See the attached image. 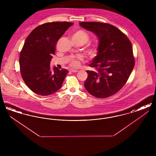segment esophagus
<instances>
[{
    "mask_svg": "<svg viewBox=\"0 0 156 156\" xmlns=\"http://www.w3.org/2000/svg\"><path fill=\"white\" fill-rule=\"evenodd\" d=\"M78 70L73 69H71L69 70V72H71V73H76V72H78Z\"/></svg>",
    "mask_w": 156,
    "mask_h": 156,
    "instance_id": "obj_1",
    "label": "esophagus"
}]
</instances>
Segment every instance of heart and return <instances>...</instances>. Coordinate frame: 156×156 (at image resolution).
I'll return each mask as SVG.
<instances>
[{
    "instance_id": "b5f03b06",
    "label": "heart",
    "mask_w": 156,
    "mask_h": 156,
    "mask_svg": "<svg viewBox=\"0 0 156 156\" xmlns=\"http://www.w3.org/2000/svg\"><path fill=\"white\" fill-rule=\"evenodd\" d=\"M73 39L75 42L83 45L89 42L90 36L89 33L85 30H79L75 32L73 36ZM87 52L90 58H95L99 52V45L98 43L89 44L87 47ZM81 59V57L71 58L70 60L71 66L74 68L79 67L80 65V60Z\"/></svg>"
}]
</instances>
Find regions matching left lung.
Listing matches in <instances>:
<instances>
[{
  "label": "left lung",
  "instance_id": "left-lung-1",
  "mask_svg": "<svg viewBox=\"0 0 156 156\" xmlns=\"http://www.w3.org/2000/svg\"><path fill=\"white\" fill-rule=\"evenodd\" d=\"M82 27L93 32L99 40V52L86 71L84 87L89 94L105 98L117 93L125 85L134 66L132 45L126 35L115 26L100 22H81Z\"/></svg>",
  "mask_w": 156,
  "mask_h": 156
}]
</instances>
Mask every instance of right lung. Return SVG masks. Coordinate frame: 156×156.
I'll use <instances>...</instances> for the list:
<instances>
[{
	"instance_id": "add662e5",
	"label": "right lung",
	"mask_w": 156,
	"mask_h": 156,
	"mask_svg": "<svg viewBox=\"0 0 156 156\" xmlns=\"http://www.w3.org/2000/svg\"><path fill=\"white\" fill-rule=\"evenodd\" d=\"M73 23L55 22L38 26L27 37L20 54L23 81L33 92L47 96L61 88L68 71L50 67L59 38Z\"/></svg>"
}]
</instances>
